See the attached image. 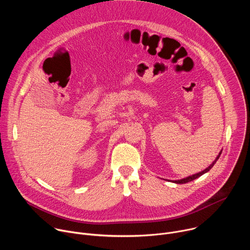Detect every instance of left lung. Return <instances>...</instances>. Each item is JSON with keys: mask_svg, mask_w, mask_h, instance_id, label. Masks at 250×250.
<instances>
[{"mask_svg": "<svg viewBox=\"0 0 250 250\" xmlns=\"http://www.w3.org/2000/svg\"><path fill=\"white\" fill-rule=\"evenodd\" d=\"M221 154H222V151L219 153V155H218V157L215 159V161H213V162H212V163H211L208 168H206L205 170H203V171H201V172H199V173H197V174H194V175H192V176H189V177L183 178V179H180V180H175V181H173V182H174V183H176V184H185V183H188V182H191V181H193V180L197 179V178H199L200 176H202L203 174L207 173L208 171H209V170L212 168V166L215 165V163L217 162V160L220 158Z\"/></svg>", "mask_w": 250, "mask_h": 250, "instance_id": "obj_1", "label": "left lung"}]
</instances>
